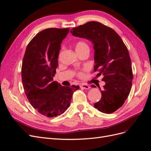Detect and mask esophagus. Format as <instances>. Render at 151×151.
<instances>
[{
    "mask_svg": "<svg viewBox=\"0 0 151 151\" xmlns=\"http://www.w3.org/2000/svg\"><path fill=\"white\" fill-rule=\"evenodd\" d=\"M80 87H81V88H83V89H89V88H90L89 85H86V84H85V83L81 84V85H80Z\"/></svg>",
    "mask_w": 151,
    "mask_h": 151,
    "instance_id": "esophagus-1",
    "label": "esophagus"
}]
</instances>
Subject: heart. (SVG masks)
Listing matches in <instances>:
<instances>
[{
    "label": "heart",
    "mask_w": 151,
    "mask_h": 151,
    "mask_svg": "<svg viewBox=\"0 0 151 151\" xmlns=\"http://www.w3.org/2000/svg\"><path fill=\"white\" fill-rule=\"evenodd\" d=\"M85 47H88V46L84 41H78L76 44L75 48H76V51H80V50H81L83 49H84V48H85ZM76 75H77L78 76L80 77V78H81V77H82L83 76V72H81V71L77 72V74Z\"/></svg>",
    "instance_id": "heart-1"
}]
</instances>
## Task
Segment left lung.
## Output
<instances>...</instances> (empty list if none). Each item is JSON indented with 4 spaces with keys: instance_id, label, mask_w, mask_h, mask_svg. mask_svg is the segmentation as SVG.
Listing matches in <instances>:
<instances>
[{
    "instance_id": "8db88e82",
    "label": "left lung",
    "mask_w": 151,
    "mask_h": 151,
    "mask_svg": "<svg viewBox=\"0 0 151 151\" xmlns=\"http://www.w3.org/2000/svg\"><path fill=\"white\" fill-rule=\"evenodd\" d=\"M71 33L93 44L94 71H99V76L103 75L102 80L105 82L101 91V98L94 104L95 108L105 114L114 112L127 99L132 84V69L127 46L113 29L99 22H86L73 28Z\"/></svg>"
}]
</instances>
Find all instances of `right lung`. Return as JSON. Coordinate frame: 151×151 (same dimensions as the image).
Wrapping results in <instances>:
<instances>
[{"mask_svg": "<svg viewBox=\"0 0 151 151\" xmlns=\"http://www.w3.org/2000/svg\"><path fill=\"white\" fill-rule=\"evenodd\" d=\"M69 31V28L41 31L29 42L23 58L21 75L24 92L33 107L47 117L64 113L74 91L80 88L78 85L64 86L53 81L61 44Z\"/></svg>", "mask_w": 151, "mask_h": 151, "instance_id": "obj_1", "label": "right lung"}]
</instances>
